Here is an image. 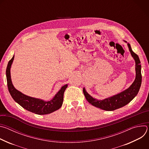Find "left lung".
I'll list each match as a JSON object with an SVG mask.
<instances>
[{
  "label": "left lung",
  "instance_id": "left-lung-1",
  "mask_svg": "<svg viewBox=\"0 0 149 149\" xmlns=\"http://www.w3.org/2000/svg\"><path fill=\"white\" fill-rule=\"evenodd\" d=\"M124 41L127 43L126 41ZM127 46H128L129 51L136 63V78L134 82L128 88L123 91L103 100H97L93 98L87 92L86 88H83V93L89 103L94 107L103 110L113 111L123 107L127 104H129L137 95L141 84L142 78L140 61L138 55L132 51L131 46L129 43H127Z\"/></svg>",
  "mask_w": 149,
  "mask_h": 149
}]
</instances>
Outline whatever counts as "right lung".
Returning <instances> with one entry per match:
<instances>
[{
    "label": "right lung",
    "mask_w": 149,
    "mask_h": 149,
    "mask_svg": "<svg viewBox=\"0 0 149 149\" xmlns=\"http://www.w3.org/2000/svg\"><path fill=\"white\" fill-rule=\"evenodd\" d=\"M14 56L9 61L6 71L8 87L13 99L25 110L38 115L50 114L59 109L62 105L63 94L68 87V84L62 86L49 101H45L23 94L15 88L11 79L10 68Z\"/></svg>",
    "instance_id": "right-lung-1"
}]
</instances>
